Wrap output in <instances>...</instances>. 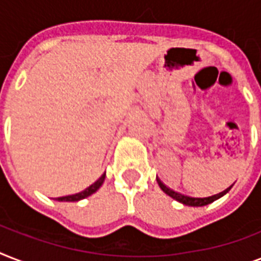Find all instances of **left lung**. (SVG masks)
<instances>
[{"label": "left lung", "instance_id": "1", "mask_svg": "<svg viewBox=\"0 0 261 261\" xmlns=\"http://www.w3.org/2000/svg\"><path fill=\"white\" fill-rule=\"evenodd\" d=\"M157 182H159L160 188L165 192L167 195H169L171 198H173L174 200H177V202L182 203V204H186V206H192V207H200V206H206V204H210V203H213L214 200H217V199H219L221 196H223V195L226 194V192H229V190H230L231 187L230 186L229 188H226L225 191H222V192H219V194L217 195H213V196H207V198H192V196H188V195H184V194H180V192H176V191L171 190V188H168L165 184H164L160 178H157Z\"/></svg>", "mask_w": 261, "mask_h": 261}]
</instances>
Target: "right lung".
Segmentation results:
<instances>
[{"instance_id": "add662e5", "label": "right lung", "mask_w": 261, "mask_h": 261, "mask_svg": "<svg viewBox=\"0 0 261 261\" xmlns=\"http://www.w3.org/2000/svg\"><path fill=\"white\" fill-rule=\"evenodd\" d=\"M104 174H102L101 177L98 178L97 181H94L92 186H89L88 188H85L84 191H81V192H79V194H74V195H67V196H61V198H57V200H59V202H79V200H81V199H85L88 198V196H90L92 194H94L96 191L101 187V184L104 182Z\"/></svg>"}]
</instances>
